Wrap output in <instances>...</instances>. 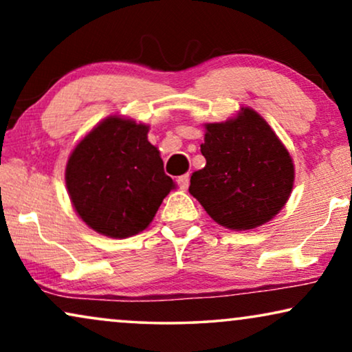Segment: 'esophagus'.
<instances>
[{"mask_svg":"<svg viewBox=\"0 0 352 352\" xmlns=\"http://www.w3.org/2000/svg\"><path fill=\"white\" fill-rule=\"evenodd\" d=\"M189 181H190L189 175H182L177 177V186H179L181 189H187V187H189Z\"/></svg>","mask_w":352,"mask_h":352,"instance_id":"34e87169","label":"esophagus"}]
</instances>
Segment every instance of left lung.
Instances as JSON below:
<instances>
[{"label": "left lung", "instance_id": "1", "mask_svg": "<svg viewBox=\"0 0 352 352\" xmlns=\"http://www.w3.org/2000/svg\"><path fill=\"white\" fill-rule=\"evenodd\" d=\"M200 151L206 165L192 175L189 192L218 224L258 228L287 204L295 179L292 157L254 110L206 124Z\"/></svg>", "mask_w": 352, "mask_h": 352}]
</instances>
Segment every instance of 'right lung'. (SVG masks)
<instances>
[{"label":"right lung","mask_w":352,"mask_h":352,"mask_svg":"<svg viewBox=\"0 0 352 352\" xmlns=\"http://www.w3.org/2000/svg\"><path fill=\"white\" fill-rule=\"evenodd\" d=\"M147 131L146 124L109 117L72 152L65 170L70 200L99 234L124 239L141 232L175 187Z\"/></svg>","instance_id":"obj_1"}]
</instances>
